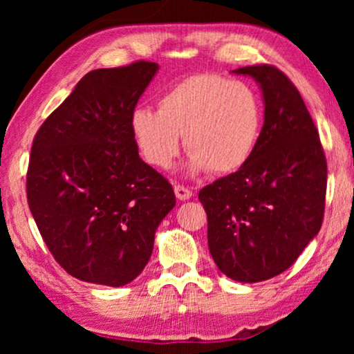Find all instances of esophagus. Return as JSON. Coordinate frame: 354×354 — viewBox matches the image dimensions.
<instances>
[{
	"mask_svg": "<svg viewBox=\"0 0 354 354\" xmlns=\"http://www.w3.org/2000/svg\"><path fill=\"white\" fill-rule=\"evenodd\" d=\"M174 192H176V196L178 200L185 201V200H190L192 198V190L188 187H183V185H174Z\"/></svg>",
	"mask_w": 354,
	"mask_h": 354,
	"instance_id": "1",
	"label": "esophagus"
}]
</instances>
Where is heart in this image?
I'll return each instance as SVG.
<instances>
[{"mask_svg": "<svg viewBox=\"0 0 354 354\" xmlns=\"http://www.w3.org/2000/svg\"><path fill=\"white\" fill-rule=\"evenodd\" d=\"M263 122V103L250 85L216 74H195L159 96L158 111L135 109L130 132L149 166L171 167L183 135L190 151L188 169L224 176L250 161Z\"/></svg>", "mask_w": 354, "mask_h": 354, "instance_id": "obj_1", "label": "heart"}]
</instances>
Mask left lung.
Segmentation results:
<instances>
[{"instance_id": "1", "label": "left lung", "mask_w": 354, "mask_h": 354, "mask_svg": "<svg viewBox=\"0 0 354 354\" xmlns=\"http://www.w3.org/2000/svg\"><path fill=\"white\" fill-rule=\"evenodd\" d=\"M263 90L264 125L240 171L201 188L207 245L221 272L236 282L282 274L321 230L327 161L306 104L275 66H246Z\"/></svg>"}]
</instances>
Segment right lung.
<instances>
[{
    "label": "right lung",
    "instance_id": "add662e5",
    "mask_svg": "<svg viewBox=\"0 0 354 354\" xmlns=\"http://www.w3.org/2000/svg\"><path fill=\"white\" fill-rule=\"evenodd\" d=\"M158 64L82 77L33 138L27 201L56 263L84 282L122 287L148 264L176 206L167 178L138 156L130 115Z\"/></svg>",
    "mask_w": 354,
    "mask_h": 354
}]
</instances>
